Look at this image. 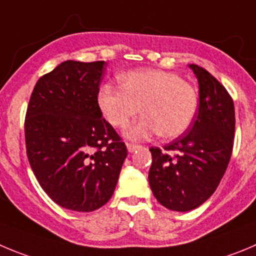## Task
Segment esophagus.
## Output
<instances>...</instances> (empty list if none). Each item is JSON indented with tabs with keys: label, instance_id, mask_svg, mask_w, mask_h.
Returning <instances> with one entry per match:
<instances>
[{
	"label": "esophagus",
	"instance_id": "34e87169",
	"mask_svg": "<svg viewBox=\"0 0 256 256\" xmlns=\"http://www.w3.org/2000/svg\"><path fill=\"white\" fill-rule=\"evenodd\" d=\"M126 146H128V152H134L136 149H139L140 145L139 144H135V142H128V144H126Z\"/></svg>",
	"mask_w": 256,
	"mask_h": 256
}]
</instances>
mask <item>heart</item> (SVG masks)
Instances as JSON below:
<instances>
[{"instance_id": "obj_1", "label": "heart", "mask_w": 256, "mask_h": 256, "mask_svg": "<svg viewBox=\"0 0 256 256\" xmlns=\"http://www.w3.org/2000/svg\"><path fill=\"white\" fill-rule=\"evenodd\" d=\"M120 80L121 87L102 86L97 102L114 128H125L142 110L145 116L125 132L130 139L142 140L158 134L174 139L183 135L194 121L197 92L178 74L142 69L122 74Z\"/></svg>"}]
</instances>
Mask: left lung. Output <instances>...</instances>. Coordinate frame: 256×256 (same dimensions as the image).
Here are the masks:
<instances>
[{
  "mask_svg": "<svg viewBox=\"0 0 256 256\" xmlns=\"http://www.w3.org/2000/svg\"><path fill=\"white\" fill-rule=\"evenodd\" d=\"M190 66L200 86L194 121L188 132L166 145L164 152L150 148L152 194L164 207L179 212L197 208L214 194L228 169L235 138V107L230 93L204 68Z\"/></svg>",
  "mask_w": 256,
  "mask_h": 256,
  "instance_id": "obj_1",
  "label": "left lung"
}]
</instances>
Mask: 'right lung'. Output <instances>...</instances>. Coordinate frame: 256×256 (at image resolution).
Masks as SVG:
<instances>
[{
    "label": "right lung",
    "mask_w": 256,
    "mask_h": 256,
    "mask_svg": "<svg viewBox=\"0 0 256 256\" xmlns=\"http://www.w3.org/2000/svg\"><path fill=\"white\" fill-rule=\"evenodd\" d=\"M104 62L66 60L44 74L25 116L26 154L56 204L92 212L108 202L128 149L97 102Z\"/></svg>",
    "instance_id": "add662e5"
}]
</instances>
